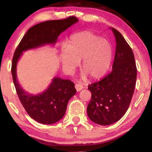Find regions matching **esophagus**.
Here are the masks:
<instances>
[{
	"label": "esophagus",
	"instance_id": "34e87169",
	"mask_svg": "<svg viewBox=\"0 0 152 152\" xmlns=\"http://www.w3.org/2000/svg\"><path fill=\"white\" fill-rule=\"evenodd\" d=\"M75 88L77 91H80L83 88V86L81 84H75Z\"/></svg>",
	"mask_w": 152,
	"mask_h": 152
}]
</instances>
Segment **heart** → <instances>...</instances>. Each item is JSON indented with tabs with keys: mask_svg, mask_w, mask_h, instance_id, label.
Instances as JSON below:
<instances>
[{
	"mask_svg": "<svg viewBox=\"0 0 152 152\" xmlns=\"http://www.w3.org/2000/svg\"><path fill=\"white\" fill-rule=\"evenodd\" d=\"M113 49L107 39L89 31L71 35L67 47L61 50L60 60L64 68L74 70L82 60L81 70L84 76L98 79L103 76L110 68Z\"/></svg>",
	"mask_w": 152,
	"mask_h": 152,
	"instance_id": "obj_1",
	"label": "heart"
}]
</instances>
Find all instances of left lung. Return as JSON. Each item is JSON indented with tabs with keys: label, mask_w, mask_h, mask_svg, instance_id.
Wrapping results in <instances>:
<instances>
[{
	"label": "left lung",
	"mask_w": 152,
	"mask_h": 152,
	"mask_svg": "<svg viewBox=\"0 0 152 152\" xmlns=\"http://www.w3.org/2000/svg\"><path fill=\"white\" fill-rule=\"evenodd\" d=\"M116 39L113 70L101 80L88 85L91 101L87 114L92 122L109 125L127 111L134 92L137 68L133 52L119 31L110 28Z\"/></svg>",
	"instance_id": "8db88e82"
}]
</instances>
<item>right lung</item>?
<instances>
[{"label":"right lung","instance_id":"add662e5","mask_svg":"<svg viewBox=\"0 0 152 152\" xmlns=\"http://www.w3.org/2000/svg\"><path fill=\"white\" fill-rule=\"evenodd\" d=\"M78 21V19L72 16L35 25L27 31L15 51L11 73L17 95L28 115L42 124H53L64 117L69 100L76 92L74 84L69 80L56 77L46 91L37 95L30 94L23 89L17 80V61L23 51L46 44H55L60 33Z\"/></svg>","mask_w":152,"mask_h":152}]
</instances>
